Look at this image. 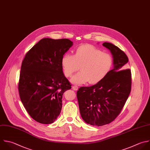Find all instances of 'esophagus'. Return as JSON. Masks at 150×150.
<instances>
[{
  "label": "esophagus",
  "instance_id": "34e87169",
  "mask_svg": "<svg viewBox=\"0 0 150 150\" xmlns=\"http://www.w3.org/2000/svg\"><path fill=\"white\" fill-rule=\"evenodd\" d=\"M78 88H79V87H78V86H77L74 85V86H73V89L74 90H75V91L77 90H78Z\"/></svg>",
  "mask_w": 150,
  "mask_h": 150
}]
</instances>
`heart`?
<instances>
[{"instance_id":"obj_1","label":"heart","mask_w":150,"mask_h":150,"mask_svg":"<svg viewBox=\"0 0 150 150\" xmlns=\"http://www.w3.org/2000/svg\"><path fill=\"white\" fill-rule=\"evenodd\" d=\"M112 56L91 45L79 46L74 54H64L61 60L64 75L71 77L80 66L81 71L74 75L71 81L77 84H82L89 81L97 84L104 79L113 66Z\"/></svg>"}]
</instances>
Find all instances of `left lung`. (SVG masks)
Segmentation results:
<instances>
[{
	"label": "left lung",
	"instance_id": "obj_1",
	"mask_svg": "<svg viewBox=\"0 0 150 150\" xmlns=\"http://www.w3.org/2000/svg\"><path fill=\"white\" fill-rule=\"evenodd\" d=\"M113 56L114 69L101 81L90 87H81L77 92L83 120L101 126L113 121L121 112L131 89V72L127 68L128 58L117 46L105 42Z\"/></svg>",
	"mask_w": 150,
	"mask_h": 150
}]
</instances>
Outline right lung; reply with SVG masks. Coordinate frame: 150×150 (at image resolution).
Here are the masks:
<instances>
[{
	"instance_id": "obj_1",
	"label": "right lung",
	"mask_w": 150,
	"mask_h": 150,
	"mask_svg": "<svg viewBox=\"0 0 150 150\" xmlns=\"http://www.w3.org/2000/svg\"><path fill=\"white\" fill-rule=\"evenodd\" d=\"M72 45L67 39L44 38L22 61L18 84L21 100L38 122L53 123L61 112L63 93L71 88L63 73L61 60Z\"/></svg>"
}]
</instances>
